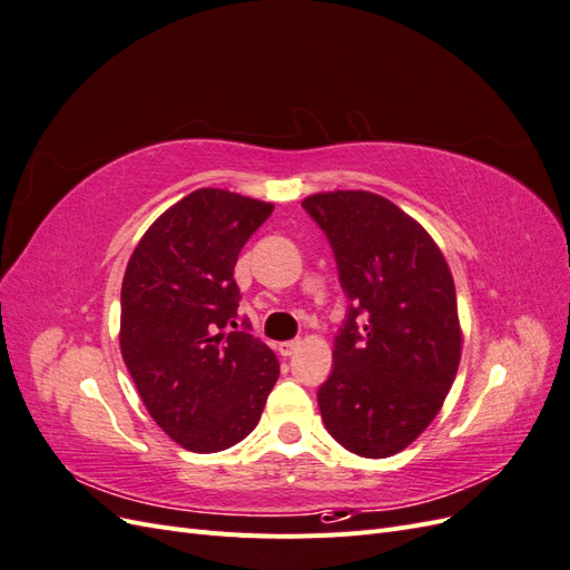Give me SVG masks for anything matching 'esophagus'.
<instances>
[{"mask_svg":"<svg viewBox=\"0 0 570 570\" xmlns=\"http://www.w3.org/2000/svg\"><path fill=\"white\" fill-rule=\"evenodd\" d=\"M297 350H299V342L297 340H289V342H281L278 344V354L281 356H292Z\"/></svg>","mask_w":570,"mask_h":570,"instance_id":"obj_1","label":"esophagus"}]
</instances>
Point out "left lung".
<instances>
[{
  "label": "left lung",
  "instance_id": "obj_1",
  "mask_svg": "<svg viewBox=\"0 0 570 570\" xmlns=\"http://www.w3.org/2000/svg\"><path fill=\"white\" fill-rule=\"evenodd\" d=\"M333 247L350 312L321 419L344 450L402 452L438 416L461 358L456 289L435 239L390 199L337 189L302 202Z\"/></svg>",
  "mask_w": 570,
  "mask_h": 570
}]
</instances>
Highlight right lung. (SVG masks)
Masks as SVG:
<instances>
[{
    "label": "right lung",
    "mask_w": 570,
    "mask_h": 570,
    "mask_svg": "<svg viewBox=\"0 0 570 570\" xmlns=\"http://www.w3.org/2000/svg\"><path fill=\"white\" fill-rule=\"evenodd\" d=\"M271 212L228 189H195L151 223L128 262L120 354L149 416L189 452L245 440L281 375L252 325L235 323L233 268Z\"/></svg>",
    "instance_id": "add662e5"
}]
</instances>
